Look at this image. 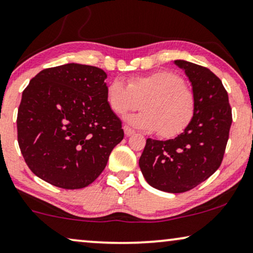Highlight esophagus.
<instances>
[{
  "label": "esophagus",
  "mask_w": 253,
  "mask_h": 253,
  "mask_svg": "<svg viewBox=\"0 0 253 253\" xmlns=\"http://www.w3.org/2000/svg\"><path fill=\"white\" fill-rule=\"evenodd\" d=\"M124 132H125V136H127V137L133 135V134H134V130L132 128H129L128 126L124 127Z\"/></svg>",
  "instance_id": "esophagus-1"
}]
</instances>
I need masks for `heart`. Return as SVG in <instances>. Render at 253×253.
<instances>
[{
	"label": "heart",
	"mask_w": 253,
	"mask_h": 253,
	"mask_svg": "<svg viewBox=\"0 0 253 253\" xmlns=\"http://www.w3.org/2000/svg\"><path fill=\"white\" fill-rule=\"evenodd\" d=\"M107 105L114 113L125 114L139 107L142 112L126 118L134 128L158 132L171 137L187 128L193 120L196 101L183 78L170 71L135 76L125 83L117 78L106 86Z\"/></svg>",
	"instance_id": "heart-1"
}]
</instances>
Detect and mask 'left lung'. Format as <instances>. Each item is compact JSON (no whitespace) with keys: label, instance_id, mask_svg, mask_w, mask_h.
Listing matches in <instances>:
<instances>
[{"label":"left lung","instance_id":"1","mask_svg":"<svg viewBox=\"0 0 253 253\" xmlns=\"http://www.w3.org/2000/svg\"><path fill=\"white\" fill-rule=\"evenodd\" d=\"M189 79L196 101L193 120L174 139H147L139 160L149 185L171 194L188 191L219 168L229 139L232 116L220 79L209 69L174 60Z\"/></svg>","mask_w":253,"mask_h":253}]
</instances>
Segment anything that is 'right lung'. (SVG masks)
<instances>
[{"label": "right lung", "instance_id": "obj_1", "mask_svg": "<svg viewBox=\"0 0 253 253\" xmlns=\"http://www.w3.org/2000/svg\"><path fill=\"white\" fill-rule=\"evenodd\" d=\"M106 72L69 63L45 69L22 93L17 139L36 176L63 189L91 184L124 139L106 101Z\"/></svg>", "mask_w": 253, "mask_h": 253}]
</instances>
